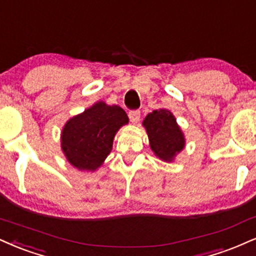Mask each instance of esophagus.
Returning a JSON list of instances; mask_svg holds the SVG:
<instances>
[{"instance_id":"34e87169","label":"esophagus","mask_w":256,"mask_h":256,"mask_svg":"<svg viewBox=\"0 0 256 256\" xmlns=\"http://www.w3.org/2000/svg\"><path fill=\"white\" fill-rule=\"evenodd\" d=\"M128 118H130L132 124H137V122H140V110H130V112H128Z\"/></svg>"}]
</instances>
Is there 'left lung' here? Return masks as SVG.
<instances>
[{
    "instance_id": "left-lung-1",
    "label": "left lung",
    "mask_w": 256,
    "mask_h": 256,
    "mask_svg": "<svg viewBox=\"0 0 256 256\" xmlns=\"http://www.w3.org/2000/svg\"><path fill=\"white\" fill-rule=\"evenodd\" d=\"M150 148L158 158L172 162L184 146V137L170 110L161 108L149 113L143 120Z\"/></svg>"
}]
</instances>
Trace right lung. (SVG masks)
Returning a JSON list of instances; mask_svg holds the SVG:
<instances>
[{"instance_id":"1","label":"right lung","mask_w":256,"mask_h":256,"mask_svg":"<svg viewBox=\"0 0 256 256\" xmlns=\"http://www.w3.org/2000/svg\"><path fill=\"white\" fill-rule=\"evenodd\" d=\"M128 122L122 107L98 101L68 120L62 131V150L75 168L94 172L112 150L116 131Z\"/></svg>"}]
</instances>
